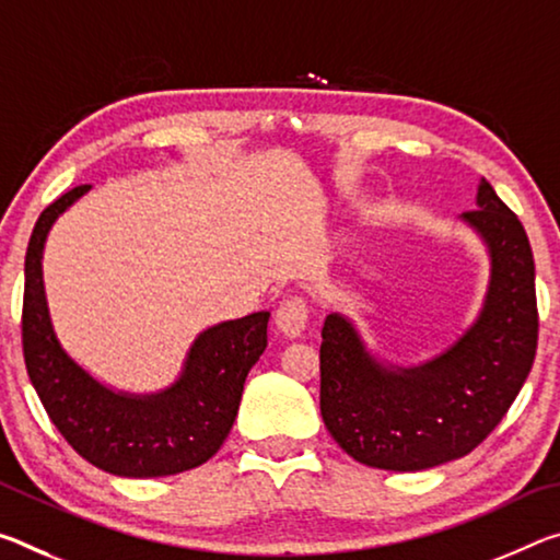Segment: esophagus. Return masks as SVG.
<instances>
[{"instance_id": "obj_1", "label": "esophagus", "mask_w": 560, "mask_h": 560, "mask_svg": "<svg viewBox=\"0 0 560 560\" xmlns=\"http://www.w3.org/2000/svg\"><path fill=\"white\" fill-rule=\"evenodd\" d=\"M273 322H277L281 336H287V339H299V336L304 334L306 322H308L306 301L301 296L283 299L277 308V318H273Z\"/></svg>"}]
</instances>
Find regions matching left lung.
<instances>
[{
    "instance_id": "obj_1",
    "label": "left lung",
    "mask_w": 560,
    "mask_h": 560,
    "mask_svg": "<svg viewBox=\"0 0 560 560\" xmlns=\"http://www.w3.org/2000/svg\"><path fill=\"white\" fill-rule=\"evenodd\" d=\"M491 259L476 322L419 366L378 361L349 318L322 328V419L359 464L423 471L460 458L509 411L536 359V266L526 229L486 179L464 211Z\"/></svg>"
}]
</instances>
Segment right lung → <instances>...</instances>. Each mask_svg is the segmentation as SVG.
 <instances>
[{
  "mask_svg": "<svg viewBox=\"0 0 560 560\" xmlns=\"http://www.w3.org/2000/svg\"><path fill=\"white\" fill-rule=\"evenodd\" d=\"M92 186H74L34 224L24 259L22 346L44 411L79 456L127 478L174 476L217 454L232 431L248 371L266 349L269 312L209 326L194 339L179 378L164 392L127 394L96 381L69 357L51 326L42 254L59 214Z\"/></svg>",
  "mask_w": 560,
  "mask_h": 560,
  "instance_id": "add662e5",
  "label": "right lung"
}]
</instances>
